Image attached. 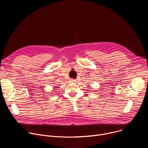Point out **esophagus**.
Returning a JSON list of instances; mask_svg holds the SVG:
<instances>
[{
  "label": "esophagus",
  "mask_w": 148,
  "mask_h": 148,
  "mask_svg": "<svg viewBox=\"0 0 148 148\" xmlns=\"http://www.w3.org/2000/svg\"><path fill=\"white\" fill-rule=\"evenodd\" d=\"M76 80L74 79H70V82H76Z\"/></svg>",
  "instance_id": "34e87169"
}]
</instances>
